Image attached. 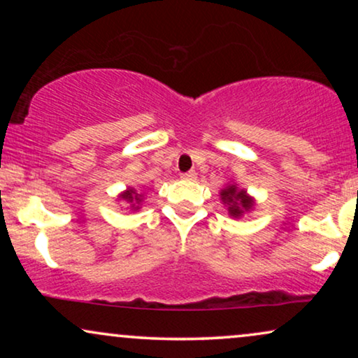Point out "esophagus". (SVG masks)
Returning <instances> with one entry per match:
<instances>
[{"mask_svg":"<svg viewBox=\"0 0 358 358\" xmlns=\"http://www.w3.org/2000/svg\"><path fill=\"white\" fill-rule=\"evenodd\" d=\"M180 179H184V180H195V179H197V173H195V171H187V173L180 174Z\"/></svg>","mask_w":358,"mask_h":358,"instance_id":"esophagus-1","label":"esophagus"}]
</instances>
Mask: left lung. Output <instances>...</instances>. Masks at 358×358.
<instances>
[{"label":"left lung","mask_w":358,"mask_h":358,"mask_svg":"<svg viewBox=\"0 0 358 358\" xmlns=\"http://www.w3.org/2000/svg\"><path fill=\"white\" fill-rule=\"evenodd\" d=\"M222 200L228 203V212L231 217H241L243 212H248L254 205L246 190H238L236 185H229V187L222 190Z\"/></svg>","instance_id":"8db88e82"}]
</instances>
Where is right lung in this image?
<instances>
[{"label":"right lung","mask_w":358,"mask_h":358,"mask_svg":"<svg viewBox=\"0 0 358 358\" xmlns=\"http://www.w3.org/2000/svg\"><path fill=\"white\" fill-rule=\"evenodd\" d=\"M120 197L124 199V200H127V202H130V203H133L135 201L136 203L134 204V208H138V207H135V205H138L141 202V195L136 194L134 189H129V190H127V192L122 194Z\"/></svg>","instance_id":"1"}]
</instances>
